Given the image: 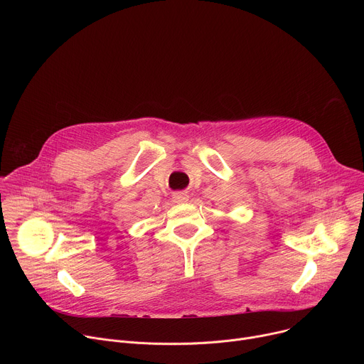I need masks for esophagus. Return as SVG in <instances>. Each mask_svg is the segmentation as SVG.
<instances>
[{
    "mask_svg": "<svg viewBox=\"0 0 364 364\" xmlns=\"http://www.w3.org/2000/svg\"><path fill=\"white\" fill-rule=\"evenodd\" d=\"M174 201L176 203H186L187 200H188V196L186 194V193H181V191H178V193H174Z\"/></svg>",
    "mask_w": 364,
    "mask_h": 364,
    "instance_id": "34e87169",
    "label": "esophagus"
}]
</instances>
